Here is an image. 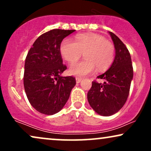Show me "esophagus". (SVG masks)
<instances>
[{
    "instance_id": "esophagus-1",
    "label": "esophagus",
    "mask_w": 151,
    "mask_h": 151,
    "mask_svg": "<svg viewBox=\"0 0 151 151\" xmlns=\"http://www.w3.org/2000/svg\"><path fill=\"white\" fill-rule=\"evenodd\" d=\"M81 80H82V79H81V78H80V77L76 78V82H77V83H80Z\"/></svg>"
}]
</instances>
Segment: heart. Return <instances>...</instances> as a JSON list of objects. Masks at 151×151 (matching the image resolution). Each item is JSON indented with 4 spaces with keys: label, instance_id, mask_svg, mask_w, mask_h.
Listing matches in <instances>:
<instances>
[{
    "label": "heart",
    "instance_id": "b5f03b06",
    "mask_svg": "<svg viewBox=\"0 0 151 151\" xmlns=\"http://www.w3.org/2000/svg\"><path fill=\"white\" fill-rule=\"evenodd\" d=\"M60 51L66 61L72 64L81 58L82 61L70 67V73L77 77H84L97 69L104 71L110 67L114 59V47L111 42L99 35L86 33L78 35L74 42L70 38L62 41Z\"/></svg>",
    "mask_w": 151,
    "mask_h": 151
}]
</instances>
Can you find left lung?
Segmentation results:
<instances>
[{
    "label": "left lung",
    "instance_id": "1",
    "mask_svg": "<svg viewBox=\"0 0 151 151\" xmlns=\"http://www.w3.org/2000/svg\"><path fill=\"white\" fill-rule=\"evenodd\" d=\"M109 34L115 47V58L110 68L97 77L104 79V82L92 81L87 93L91 108L104 116L116 114L125 104L133 76L131 55L127 47L115 34L111 32Z\"/></svg>",
    "mask_w": 151,
    "mask_h": 151
}]
</instances>
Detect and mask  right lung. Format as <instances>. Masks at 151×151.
Here are the masks:
<instances>
[{
    "mask_svg": "<svg viewBox=\"0 0 151 151\" xmlns=\"http://www.w3.org/2000/svg\"><path fill=\"white\" fill-rule=\"evenodd\" d=\"M74 32L54 29L41 35L29 50L25 62L23 83L27 99L40 113L52 115L69 99L75 78L62 77L65 70L60 47L65 37Z\"/></svg>",
    "mask_w": 151,
    "mask_h": 151,
    "instance_id": "1",
    "label": "right lung"
}]
</instances>
